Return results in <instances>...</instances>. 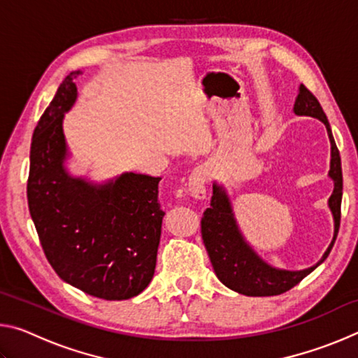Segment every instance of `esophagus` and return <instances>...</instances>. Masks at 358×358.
I'll use <instances>...</instances> for the list:
<instances>
[{"label":"esophagus","mask_w":358,"mask_h":358,"mask_svg":"<svg viewBox=\"0 0 358 358\" xmlns=\"http://www.w3.org/2000/svg\"><path fill=\"white\" fill-rule=\"evenodd\" d=\"M187 192L196 199L207 197V171L203 167H196L187 180Z\"/></svg>","instance_id":"obj_1"}]
</instances>
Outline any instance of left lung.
<instances>
[{"label": "left lung", "mask_w": 358, "mask_h": 358, "mask_svg": "<svg viewBox=\"0 0 358 358\" xmlns=\"http://www.w3.org/2000/svg\"><path fill=\"white\" fill-rule=\"evenodd\" d=\"M295 115H306L322 121L327 128V134L331 145V159L329 177L333 180V192L329 199V208L335 222V232L330 246L327 248L322 259L310 268L290 271L271 266L257 256V252L248 245L243 234L235 220L232 203L226 189L217 183H213V196H211L210 208L203 211L201 226L203 245L213 265V270L224 286L248 296H270L280 295L296 286L303 278L324 262L335 245L339 221H341V197H343V172L341 157L333 138L329 120L310 90L300 85L299 96L294 104Z\"/></svg>", "instance_id": "1"}]
</instances>
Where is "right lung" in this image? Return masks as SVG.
<instances>
[{"label":"right lung","instance_id":"add662e5","mask_svg":"<svg viewBox=\"0 0 358 358\" xmlns=\"http://www.w3.org/2000/svg\"><path fill=\"white\" fill-rule=\"evenodd\" d=\"M74 71L33 132L27 185L29 215L57 275L102 300H128L155 275L164 211L159 177L126 172L104 185L72 177L63 132L77 99Z\"/></svg>","mask_w":358,"mask_h":358}]
</instances>
